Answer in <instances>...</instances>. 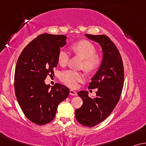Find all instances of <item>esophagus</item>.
Here are the masks:
<instances>
[{
    "label": "esophagus",
    "instance_id": "34e87169",
    "mask_svg": "<svg viewBox=\"0 0 146 146\" xmlns=\"http://www.w3.org/2000/svg\"><path fill=\"white\" fill-rule=\"evenodd\" d=\"M69 94H71V95H73V96H75L77 95V93L75 91H73V90H70V91H69Z\"/></svg>",
    "mask_w": 146,
    "mask_h": 146
}]
</instances>
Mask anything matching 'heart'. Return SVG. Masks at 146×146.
<instances>
[{"label":"heart","mask_w":146,"mask_h":146,"mask_svg":"<svg viewBox=\"0 0 146 146\" xmlns=\"http://www.w3.org/2000/svg\"><path fill=\"white\" fill-rule=\"evenodd\" d=\"M71 50L75 55L83 58L81 67L87 72L96 71L101 64V56L96 53V48L88 40H81L71 45ZM70 58V53L64 48L61 49L57 55V60L61 66H65ZM60 80L69 87H77L78 83L85 80V75L73 70L63 71L60 74Z\"/></svg>","instance_id":"obj_1"}]
</instances>
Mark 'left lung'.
<instances>
[{"label":"left lung","mask_w":146,"mask_h":146,"mask_svg":"<svg viewBox=\"0 0 146 146\" xmlns=\"http://www.w3.org/2000/svg\"><path fill=\"white\" fill-rule=\"evenodd\" d=\"M85 36L99 43L103 61L88 87L97 89L96 97H89L87 91L79 92L83 105L75 110V118L83 126L93 127L111 114L120 100L124 86V65L118 48L107 36L87 34Z\"/></svg>","instance_id":"1"}]
</instances>
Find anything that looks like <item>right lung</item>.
Instances as JSON below:
<instances>
[{"label": "right lung", "mask_w": 146, "mask_h": 146, "mask_svg": "<svg viewBox=\"0 0 146 146\" xmlns=\"http://www.w3.org/2000/svg\"><path fill=\"white\" fill-rule=\"evenodd\" d=\"M63 35L42 34L26 46L18 57L14 73V91L22 112L28 120L38 125L55 118L58 104L67 98L69 89L55 84L50 89L44 80L54 77L57 55L66 44Z\"/></svg>", "instance_id": "add662e5"}]
</instances>
